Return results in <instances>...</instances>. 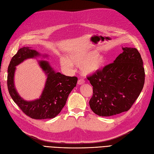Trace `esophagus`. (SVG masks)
Listing matches in <instances>:
<instances>
[{
    "label": "esophagus",
    "instance_id": "34e87169",
    "mask_svg": "<svg viewBox=\"0 0 154 154\" xmlns=\"http://www.w3.org/2000/svg\"><path fill=\"white\" fill-rule=\"evenodd\" d=\"M84 83H85V80H83V79H80V80L78 81V85H82Z\"/></svg>",
    "mask_w": 154,
    "mask_h": 154
}]
</instances>
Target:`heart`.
I'll use <instances>...</instances> for the list:
<instances>
[{
	"label": "heart",
	"mask_w": 154,
	"mask_h": 154,
	"mask_svg": "<svg viewBox=\"0 0 154 154\" xmlns=\"http://www.w3.org/2000/svg\"><path fill=\"white\" fill-rule=\"evenodd\" d=\"M70 60L63 57L60 58V64L67 71H73L74 66L80 67L82 74H91L103 68L106 63V57L101 53H97L96 51H91L81 54L70 56Z\"/></svg>",
	"instance_id": "obj_1"
}]
</instances>
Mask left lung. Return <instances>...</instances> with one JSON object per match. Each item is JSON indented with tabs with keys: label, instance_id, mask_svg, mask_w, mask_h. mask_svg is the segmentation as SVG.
Wrapping results in <instances>:
<instances>
[{
	"label": "left lung",
	"instance_id": "8db88e82",
	"mask_svg": "<svg viewBox=\"0 0 154 154\" xmlns=\"http://www.w3.org/2000/svg\"><path fill=\"white\" fill-rule=\"evenodd\" d=\"M113 63L88 76L93 88L91 110L100 116L128 111L143 89L145 73L137 49L123 48Z\"/></svg>",
	"mask_w": 154,
	"mask_h": 154
}]
</instances>
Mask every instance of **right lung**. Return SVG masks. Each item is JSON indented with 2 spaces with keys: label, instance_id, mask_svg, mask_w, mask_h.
<instances>
[{
  "label": "right lung",
  "instance_id": "1",
  "mask_svg": "<svg viewBox=\"0 0 154 154\" xmlns=\"http://www.w3.org/2000/svg\"><path fill=\"white\" fill-rule=\"evenodd\" d=\"M38 55L39 53L36 51L29 48H23L17 51L8 66V88L14 102L26 115L35 119H51L56 117L63 108L70 92L76 85L78 78L55 72L48 62L40 61V66L48 76L40 98L31 101L22 99L14 85L15 66L26 59L34 58Z\"/></svg>",
  "mask_w": 154,
  "mask_h": 154
}]
</instances>
